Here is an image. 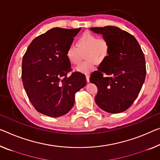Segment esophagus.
Masks as SVG:
<instances>
[{
	"instance_id": "obj_1",
	"label": "esophagus",
	"mask_w": 160,
	"mask_h": 160,
	"mask_svg": "<svg viewBox=\"0 0 160 160\" xmlns=\"http://www.w3.org/2000/svg\"><path fill=\"white\" fill-rule=\"evenodd\" d=\"M89 77H90V76L88 74L86 75V78H87V82H89Z\"/></svg>"
}]
</instances>
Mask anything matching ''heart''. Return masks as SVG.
<instances>
[{"mask_svg":"<svg viewBox=\"0 0 160 160\" xmlns=\"http://www.w3.org/2000/svg\"><path fill=\"white\" fill-rule=\"evenodd\" d=\"M77 46L71 45L66 49V56L69 62L77 65L85 56V61L77 66L78 72L88 73L94 69L96 63L104 62L110 54V44L107 38L98 37L89 32L84 33L77 40Z\"/></svg>","mask_w":160,"mask_h":160,"instance_id":"heart-1","label":"heart"}]
</instances>
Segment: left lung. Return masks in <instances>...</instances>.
Listing matches in <instances>:
<instances>
[{
	"instance_id": "1",
	"label": "left lung",
	"mask_w": 160,
	"mask_h": 160,
	"mask_svg": "<svg viewBox=\"0 0 160 160\" xmlns=\"http://www.w3.org/2000/svg\"><path fill=\"white\" fill-rule=\"evenodd\" d=\"M101 33L110 44V54L91 74L90 82L97 87L95 102L101 109L112 114L126 111L138 97L145 80V58L134 36L118 27L90 28Z\"/></svg>"
}]
</instances>
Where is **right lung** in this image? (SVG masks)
Instances as JSON below:
<instances>
[{
	"instance_id": "right-lung-1",
	"label": "right lung",
	"mask_w": 160,
	"mask_h": 160,
	"mask_svg": "<svg viewBox=\"0 0 160 160\" xmlns=\"http://www.w3.org/2000/svg\"><path fill=\"white\" fill-rule=\"evenodd\" d=\"M79 28H51L32 41L23 55L21 78L26 94L38 112L51 117L66 114L74 94L86 85L84 74L72 71L66 51Z\"/></svg>"
}]
</instances>
